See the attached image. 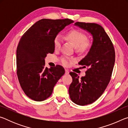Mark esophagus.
<instances>
[{
    "instance_id": "esophagus-1",
    "label": "esophagus",
    "mask_w": 128,
    "mask_h": 128,
    "mask_svg": "<svg viewBox=\"0 0 128 128\" xmlns=\"http://www.w3.org/2000/svg\"><path fill=\"white\" fill-rule=\"evenodd\" d=\"M69 71L67 70V69H66V70H65V74H69Z\"/></svg>"
}]
</instances>
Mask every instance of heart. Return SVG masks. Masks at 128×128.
Wrapping results in <instances>:
<instances>
[{
  "label": "heart",
  "instance_id": "b5f03b06",
  "mask_svg": "<svg viewBox=\"0 0 128 128\" xmlns=\"http://www.w3.org/2000/svg\"><path fill=\"white\" fill-rule=\"evenodd\" d=\"M66 40L72 43L77 51L84 52L89 50L92 46V42L90 40L86 39V36L81 32L76 29H73L68 32L66 34ZM62 36L57 35L54 40V46L55 50H58L61 46L62 43ZM61 62L64 66H68L70 63V59L66 56L62 57Z\"/></svg>",
  "mask_w": 128,
  "mask_h": 128
}]
</instances>
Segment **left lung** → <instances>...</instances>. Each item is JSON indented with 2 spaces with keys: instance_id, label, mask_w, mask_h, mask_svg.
<instances>
[{
  "instance_id": "8db88e82",
  "label": "left lung",
  "mask_w": 128,
  "mask_h": 128,
  "mask_svg": "<svg viewBox=\"0 0 128 128\" xmlns=\"http://www.w3.org/2000/svg\"><path fill=\"white\" fill-rule=\"evenodd\" d=\"M74 25L86 30L93 39L88 52L78 62L88 68L86 75L79 78L76 73H69L73 79L69 88L71 100L76 104L85 106L94 102L104 92L111 80L115 52L111 40L100 25L77 22Z\"/></svg>"
}]
</instances>
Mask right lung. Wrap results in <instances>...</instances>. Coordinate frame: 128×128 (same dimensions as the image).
<instances>
[{
	"label": "right lung",
	"mask_w": 128,
	"mask_h": 128,
	"mask_svg": "<svg viewBox=\"0 0 128 128\" xmlns=\"http://www.w3.org/2000/svg\"><path fill=\"white\" fill-rule=\"evenodd\" d=\"M73 22L68 18H43L32 25L20 39L16 51L17 74L21 88L30 99L40 102L48 98L65 73L60 66L45 68L44 59L55 50L54 38Z\"/></svg>",
	"instance_id": "obj_1"
}]
</instances>
